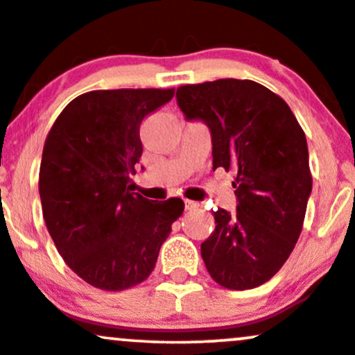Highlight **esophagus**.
I'll return each instance as SVG.
<instances>
[{
	"instance_id": "obj_1",
	"label": "esophagus",
	"mask_w": 355,
	"mask_h": 355,
	"mask_svg": "<svg viewBox=\"0 0 355 355\" xmlns=\"http://www.w3.org/2000/svg\"><path fill=\"white\" fill-rule=\"evenodd\" d=\"M198 206H199L198 202L189 201V199H186V201H184V207H186V209H194V207H198Z\"/></svg>"
}]
</instances>
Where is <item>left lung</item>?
<instances>
[{"label": "left lung", "mask_w": 355, "mask_h": 355, "mask_svg": "<svg viewBox=\"0 0 355 355\" xmlns=\"http://www.w3.org/2000/svg\"><path fill=\"white\" fill-rule=\"evenodd\" d=\"M176 98L187 119L209 128L212 168L237 169V207L212 212L204 264L219 286L254 289L284 266L301 236L312 191L306 135L284 99L251 79L186 85Z\"/></svg>", "instance_id": "left-lung-1"}]
</instances>
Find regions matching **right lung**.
Listing matches in <instances>:
<instances>
[{"instance_id":"right-lung-1","label":"right lung","mask_w":355,"mask_h":355,"mask_svg":"<svg viewBox=\"0 0 355 355\" xmlns=\"http://www.w3.org/2000/svg\"><path fill=\"white\" fill-rule=\"evenodd\" d=\"M173 96L153 87L89 91L61 111L46 136V227L71 270L96 289L116 293L146 281L184 211L179 198L157 202L128 189L143 154L141 123Z\"/></svg>"}]
</instances>
